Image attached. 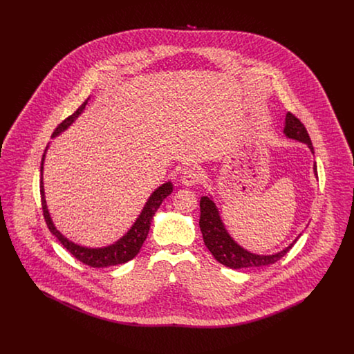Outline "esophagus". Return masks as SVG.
Segmentation results:
<instances>
[{"instance_id":"1","label":"esophagus","mask_w":354,"mask_h":354,"mask_svg":"<svg viewBox=\"0 0 354 354\" xmlns=\"http://www.w3.org/2000/svg\"><path fill=\"white\" fill-rule=\"evenodd\" d=\"M201 179V172L196 167H189V169H185L182 172V183L185 185H196Z\"/></svg>"}]
</instances>
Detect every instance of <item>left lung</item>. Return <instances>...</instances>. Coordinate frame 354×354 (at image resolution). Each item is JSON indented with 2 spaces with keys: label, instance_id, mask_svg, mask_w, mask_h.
Wrapping results in <instances>:
<instances>
[{
  "label": "left lung",
  "instance_id": "obj_1",
  "mask_svg": "<svg viewBox=\"0 0 354 354\" xmlns=\"http://www.w3.org/2000/svg\"><path fill=\"white\" fill-rule=\"evenodd\" d=\"M284 134L289 139H295L297 142L305 143L312 153H315L310 138L303 123L296 118L293 114L288 113L286 115ZM313 172L317 176V166L313 163ZM203 240L208 251L214 254V257L220 264L230 267L232 270L241 268H253V267H264L276 263L286 254L297 241L300 235L297 236L286 248L280 252L273 254H257L244 250L239 245L232 236L228 234L223 220L220 218L219 209L212 196H203L201 199V220H199Z\"/></svg>",
  "mask_w": 354,
  "mask_h": 354
}]
</instances>
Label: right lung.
Segmentation results:
<instances>
[{"mask_svg":"<svg viewBox=\"0 0 354 354\" xmlns=\"http://www.w3.org/2000/svg\"><path fill=\"white\" fill-rule=\"evenodd\" d=\"M90 98H87L86 101L77 109V111L74 114H71L68 118L65 119L61 124H58V127L54 130L53 138L62 134L65 130H68V127L74 123V120L78 118L82 113H84V107L87 104ZM49 149V145L46 146V150L42 155V160H41V202H42V209H44V216L45 221L48 224V228L50 230L51 234L57 237V240H59V243L71 253L77 260H80L81 263H84L88 267L93 268H104V267H111V266H118V264H124L127 261H130L131 259H134L135 256L139 253L146 237L149 235L150 227H151L152 218L155 215V212L158 211V208L160 207L162 202L169 196L172 192V183L166 182L162 185H159L151 195L147 199V202L145 204L142 212L139 214V216L135 220L134 224L131 225V228L122 236L119 240H117L114 244H110L107 247H101V248H90V247H84L80 244H75L74 241L68 240L66 236L62 235L57 227L54 225L53 220H51L49 209H48V204L45 199V189H44V163H45V156Z\"/></svg>","mask_w":354,"mask_h":354,"instance_id":"obj_1","label":"right lung"}]
</instances>
